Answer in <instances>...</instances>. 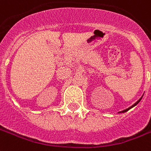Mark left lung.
Returning <instances> with one entry per match:
<instances>
[{
  "label": "left lung",
  "instance_id": "8db88e82",
  "mask_svg": "<svg viewBox=\"0 0 151 151\" xmlns=\"http://www.w3.org/2000/svg\"><path fill=\"white\" fill-rule=\"evenodd\" d=\"M142 97H141V98H140L139 100V101H137L136 103H134V104H133V105H132V106H131V107H130V108H128V109H125V110H124V111H119V112H126V111H128V110H129V109H132V108H133V107H134V106H135V105H137V104H138L139 103V101H141V99H142Z\"/></svg>",
  "mask_w": 151,
  "mask_h": 151
}]
</instances>
